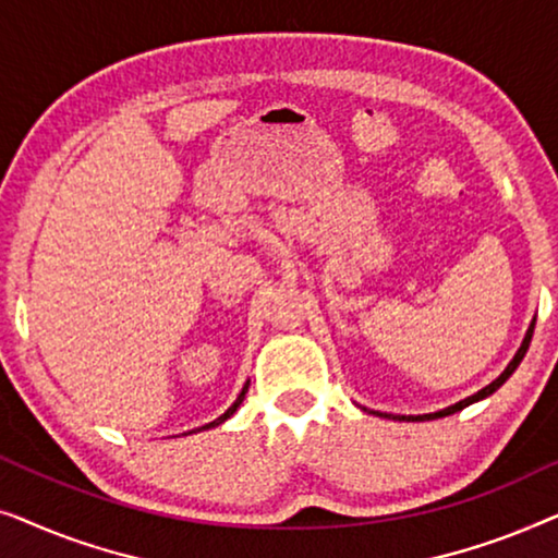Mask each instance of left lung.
Wrapping results in <instances>:
<instances>
[{
  "instance_id": "left-lung-1",
  "label": "left lung",
  "mask_w": 558,
  "mask_h": 558,
  "mask_svg": "<svg viewBox=\"0 0 558 558\" xmlns=\"http://www.w3.org/2000/svg\"><path fill=\"white\" fill-rule=\"evenodd\" d=\"M533 327H536V323H531L529 332H525V338H523V345L518 348V353H515L513 361L508 363V368L502 371L500 376L495 378L490 386H485L483 391H477L475 396H470V399H464V401H460V403H454V407H449V409H445V411H437V414H424V416H391V414H384V416H388V418H409V422H424V418H439V416H449V414H454V411H460V409H464V407H470V403H475V401H480V399H485V396L495 393V391H498V388H500L502 384H506V380H508L510 376H513V371L518 368V365H521L523 355H525V350H529V345H531V335H533Z\"/></svg>"
}]
</instances>
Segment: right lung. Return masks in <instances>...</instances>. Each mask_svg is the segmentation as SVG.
Returning <instances> with one entry per match:
<instances>
[{"instance_id":"1","label":"right lung","mask_w":558,"mask_h":558,"mask_svg":"<svg viewBox=\"0 0 558 558\" xmlns=\"http://www.w3.org/2000/svg\"><path fill=\"white\" fill-rule=\"evenodd\" d=\"M246 391H248V384H246V386H243V391L239 393V399H235V401H233V407H231V409H228L223 416H218V418H216V422H210V424H205V426H201V429H210V426H218V424H223V422H226V418H231V416H233V411L241 407V401H243V396H246Z\"/></svg>"}]
</instances>
